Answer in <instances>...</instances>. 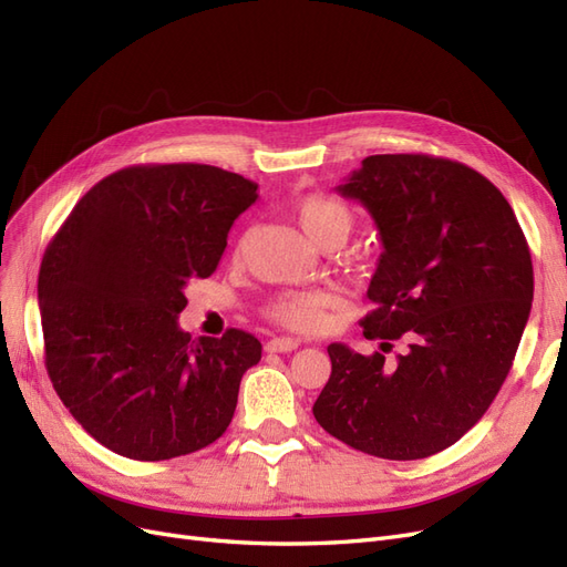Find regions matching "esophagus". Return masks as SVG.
<instances>
[{"label":"esophagus","mask_w":567,"mask_h":567,"mask_svg":"<svg viewBox=\"0 0 567 567\" xmlns=\"http://www.w3.org/2000/svg\"><path fill=\"white\" fill-rule=\"evenodd\" d=\"M298 346H300L298 338H271L265 346V350L267 352H293V350H298Z\"/></svg>","instance_id":"esophagus-1"}]
</instances>
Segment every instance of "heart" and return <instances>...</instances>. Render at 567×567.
<instances>
[{
  "label": "heart",
  "instance_id": "b5f03b06",
  "mask_svg": "<svg viewBox=\"0 0 567 567\" xmlns=\"http://www.w3.org/2000/svg\"><path fill=\"white\" fill-rule=\"evenodd\" d=\"M293 215L302 234L317 248L331 241L342 244L354 225L350 205L326 194H310L300 198L296 203ZM331 305L333 296L326 293V290H288V293H279L267 305V317L286 326V329L315 333L323 329L326 310Z\"/></svg>",
  "mask_w": 567,
  "mask_h": 567
}]
</instances>
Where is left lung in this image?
Returning <instances> with one entry per match:
<instances>
[{
  "instance_id": "obj_1",
  "label": "left lung",
  "mask_w": 567,
  "mask_h": 567,
  "mask_svg": "<svg viewBox=\"0 0 567 567\" xmlns=\"http://www.w3.org/2000/svg\"><path fill=\"white\" fill-rule=\"evenodd\" d=\"M338 194L381 234L362 319L381 350L331 342L315 419L371 456H433L483 419L511 371L535 293L527 241L499 188L456 161L369 156ZM402 337L408 350L390 360Z\"/></svg>"
}]
</instances>
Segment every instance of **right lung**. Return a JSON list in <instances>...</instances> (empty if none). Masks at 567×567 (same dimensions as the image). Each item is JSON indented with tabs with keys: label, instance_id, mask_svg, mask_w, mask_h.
I'll return each mask as SVG.
<instances>
[{
	"label": "right lung",
	"instance_id": "1",
	"mask_svg": "<svg viewBox=\"0 0 567 567\" xmlns=\"http://www.w3.org/2000/svg\"><path fill=\"white\" fill-rule=\"evenodd\" d=\"M255 200L257 184L221 167L134 165L94 184L51 238L38 279L47 371L111 452L165 461L227 431L260 340H192L177 317Z\"/></svg>",
	"mask_w": 567,
	"mask_h": 567
}]
</instances>
